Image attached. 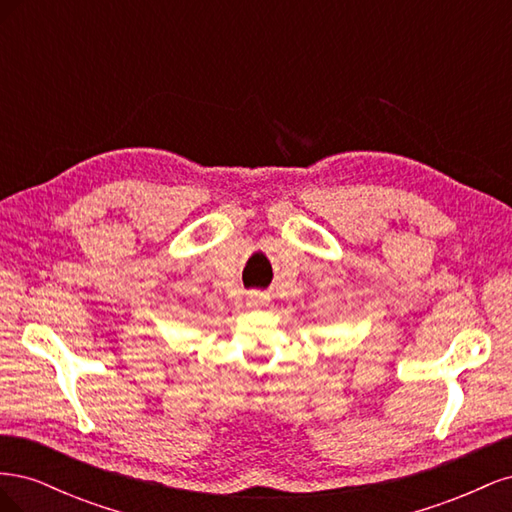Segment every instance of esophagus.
Instances as JSON below:
<instances>
[{
    "instance_id": "obj_1",
    "label": "esophagus",
    "mask_w": 512,
    "mask_h": 512,
    "mask_svg": "<svg viewBox=\"0 0 512 512\" xmlns=\"http://www.w3.org/2000/svg\"><path fill=\"white\" fill-rule=\"evenodd\" d=\"M247 305L265 307V305H269V297H267V294H262V292H250V294H247Z\"/></svg>"
}]
</instances>
